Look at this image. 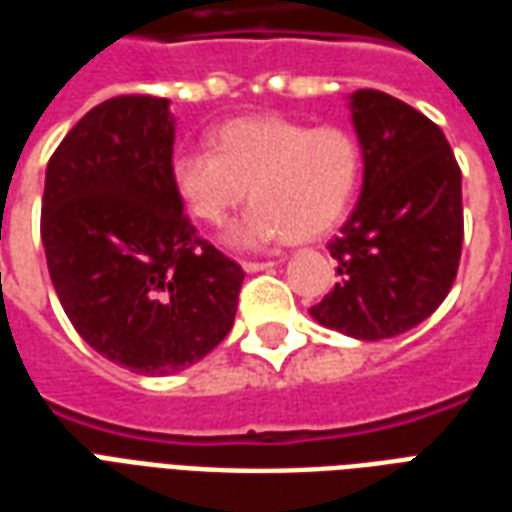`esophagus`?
Masks as SVG:
<instances>
[{"label":"esophagus","mask_w":512,"mask_h":512,"mask_svg":"<svg viewBox=\"0 0 512 512\" xmlns=\"http://www.w3.org/2000/svg\"><path fill=\"white\" fill-rule=\"evenodd\" d=\"M241 266H244V271H249V274H255V271H266V268L274 266V260H244Z\"/></svg>","instance_id":"obj_1"}]
</instances>
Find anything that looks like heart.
<instances>
[{
  "instance_id": "b5f03b06",
  "label": "heart",
  "mask_w": 512,
  "mask_h": 512,
  "mask_svg": "<svg viewBox=\"0 0 512 512\" xmlns=\"http://www.w3.org/2000/svg\"><path fill=\"white\" fill-rule=\"evenodd\" d=\"M211 150H189L172 161V183L194 219L222 224L244 202H255L230 230V244L312 241L329 233L354 200L362 150L340 126H318L279 115L238 117L211 134Z\"/></svg>"
}]
</instances>
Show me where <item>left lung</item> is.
Segmentation results:
<instances>
[{
	"instance_id": "obj_1",
	"label": "left lung",
	"mask_w": 512,
	"mask_h": 512,
	"mask_svg": "<svg viewBox=\"0 0 512 512\" xmlns=\"http://www.w3.org/2000/svg\"><path fill=\"white\" fill-rule=\"evenodd\" d=\"M351 117L365 183L354 213L329 241L340 282L310 315L356 340H386L430 318L455 282L461 167L444 131L392 95L356 90Z\"/></svg>"
}]
</instances>
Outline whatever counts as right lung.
Returning <instances> with one entry per match:
<instances>
[{
  "instance_id": "add662e5",
  "label": "right lung",
  "mask_w": 512,
  "mask_h": 512,
  "mask_svg": "<svg viewBox=\"0 0 512 512\" xmlns=\"http://www.w3.org/2000/svg\"><path fill=\"white\" fill-rule=\"evenodd\" d=\"M167 98L117 95L46 167L40 238L73 329L142 376L186 370L230 334L244 268L197 235L172 183Z\"/></svg>"
}]
</instances>
